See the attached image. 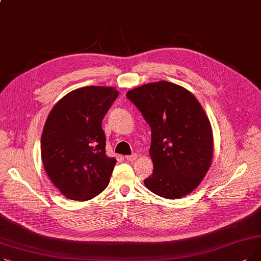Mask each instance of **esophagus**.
Here are the masks:
<instances>
[{
  "mask_svg": "<svg viewBox=\"0 0 261 261\" xmlns=\"http://www.w3.org/2000/svg\"><path fill=\"white\" fill-rule=\"evenodd\" d=\"M138 158H139L138 154H132V155H127V156H126V160H127L128 162H134Z\"/></svg>",
  "mask_w": 261,
  "mask_h": 261,
  "instance_id": "esophagus-1",
  "label": "esophagus"
}]
</instances>
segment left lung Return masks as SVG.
I'll return each instance as SVG.
<instances>
[{
  "mask_svg": "<svg viewBox=\"0 0 261 261\" xmlns=\"http://www.w3.org/2000/svg\"><path fill=\"white\" fill-rule=\"evenodd\" d=\"M127 97L151 128L153 173L145 186L170 200L189 195L213 161V129L204 109L193 93L164 80L132 89Z\"/></svg>",
  "mask_w": 261,
  "mask_h": 261,
  "instance_id": "obj_1",
  "label": "left lung"
}]
</instances>
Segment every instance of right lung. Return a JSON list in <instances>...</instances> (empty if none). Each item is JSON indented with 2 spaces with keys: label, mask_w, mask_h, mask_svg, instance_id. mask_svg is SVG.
<instances>
[{
  "label": "right lung",
  "mask_w": 261,
  "mask_h": 261,
  "mask_svg": "<svg viewBox=\"0 0 261 261\" xmlns=\"http://www.w3.org/2000/svg\"><path fill=\"white\" fill-rule=\"evenodd\" d=\"M117 96L112 87L76 89L47 116L41 158L49 180L67 199L87 201L109 185L116 160L106 154L101 121Z\"/></svg>",
  "instance_id": "right-lung-1"
}]
</instances>
